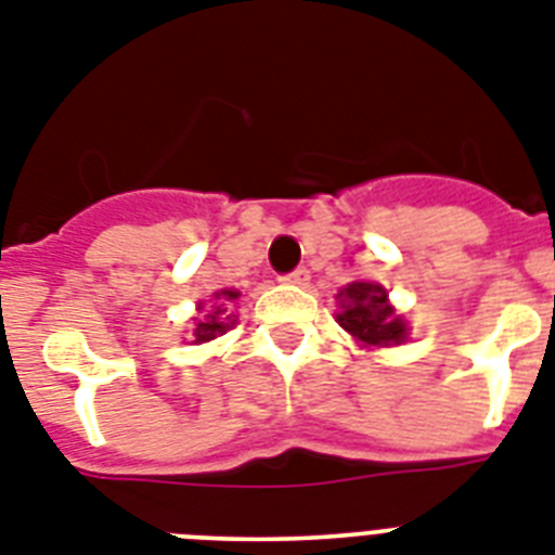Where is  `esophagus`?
<instances>
[{
  "instance_id": "34e87169",
  "label": "esophagus",
  "mask_w": 555,
  "mask_h": 555,
  "mask_svg": "<svg viewBox=\"0 0 555 555\" xmlns=\"http://www.w3.org/2000/svg\"><path fill=\"white\" fill-rule=\"evenodd\" d=\"M282 282H287V285H307V282H310V270L307 268L291 270V273H285V276H282Z\"/></svg>"
}]
</instances>
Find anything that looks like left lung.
I'll return each mask as SVG.
<instances>
[{"label":"left lung","instance_id":"8db88e82","mask_svg":"<svg viewBox=\"0 0 555 555\" xmlns=\"http://www.w3.org/2000/svg\"><path fill=\"white\" fill-rule=\"evenodd\" d=\"M338 296H341L338 324L361 344L389 347V344H400L406 338V321L395 315L380 285L352 282Z\"/></svg>","mask_w":555,"mask_h":555}]
</instances>
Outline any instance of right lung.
Instances as JSON below:
<instances>
[{"label": "right lung", "mask_w": 555, "mask_h": 555, "mask_svg": "<svg viewBox=\"0 0 555 555\" xmlns=\"http://www.w3.org/2000/svg\"><path fill=\"white\" fill-rule=\"evenodd\" d=\"M240 293L236 291H222L217 293V299H220V305L214 307V310H208L203 319L194 321V344H203V341H214L217 335H222L228 330L225 324V313H228V305L236 299ZM203 310V307H199Z\"/></svg>", "instance_id": "add662e5"}]
</instances>
